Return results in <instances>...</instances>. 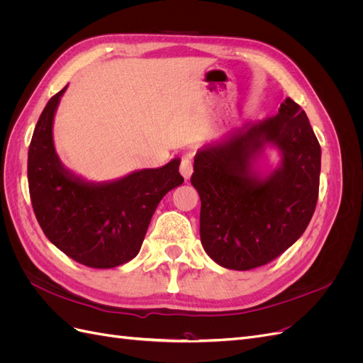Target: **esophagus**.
Instances as JSON below:
<instances>
[{"mask_svg": "<svg viewBox=\"0 0 363 363\" xmlns=\"http://www.w3.org/2000/svg\"><path fill=\"white\" fill-rule=\"evenodd\" d=\"M180 172H182V175L184 177V180H189V179H191V175H192V172H194V168H192V157H191V156L184 157V159L182 160V163H180Z\"/></svg>", "mask_w": 363, "mask_h": 363, "instance_id": "obj_1", "label": "esophagus"}]
</instances>
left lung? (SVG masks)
<instances>
[{
  "instance_id": "8db88e82",
  "label": "left lung",
  "mask_w": 363,
  "mask_h": 363,
  "mask_svg": "<svg viewBox=\"0 0 363 363\" xmlns=\"http://www.w3.org/2000/svg\"><path fill=\"white\" fill-rule=\"evenodd\" d=\"M267 146L279 151L281 162L263 173L258 160ZM320 172V142L291 98L276 116L248 123L196 151L191 183L200 194V238L208 257L235 271L279 257L311 223Z\"/></svg>"
}]
</instances>
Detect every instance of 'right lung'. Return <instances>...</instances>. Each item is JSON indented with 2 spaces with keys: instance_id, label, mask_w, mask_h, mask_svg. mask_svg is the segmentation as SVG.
Segmentation results:
<instances>
[{
  "instance_id": "right-lung-1",
  "label": "right lung",
  "mask_w": 363,
  "mask_h": 363,
  "mask_svg": "<svg viewBox=\"0 0 363 363\" xmlns=\"http://www.w3.org/2000/svg\"><path fill=\"white\" fill-rule=\"evenodd\" d=\"M65 86L47 103L28 148V188L43 233L91 268H116L138 256L160 200L183 183L180 159L112 182H89L63 167L52 124Z\"/></svg>"
}]
</instances>
